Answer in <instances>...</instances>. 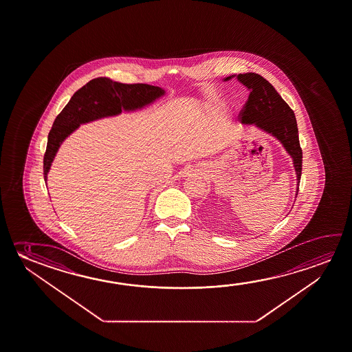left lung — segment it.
Here are the masks:
<instances>
[{
  "label": "left lung",
  "instance_id": "left-lung-1",
  "mask_svg": "<svg viewBox=\"0 0 352 352\" xmlns=\"http://www.w3.org/2000/svg\"><path fill=\"white\" fill-rule=\"evenodd\" d=\"M228 76L224 80H229ZM238 80L250 89L249 98L239 113L243 124H256L265 130L285 147L294 161L298 174V185L302 173V148L298 140V129L295 113L278 94L271 82L256 73L239 74Z\"/></svg>",
  "mask_w": 352,
  "mask_h": 352
}]
</instances>
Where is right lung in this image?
I'll return each mask as SVG.
<instances>
[{"instance_id":"obj_1","label":"right lung","mask_w":352,"mask_h":352,"mask_svg":"<svg viewBox=\"0 0 352 352\" xmlns=\"http://www.w3.org/2000/svg\"><path fill=\"white\" fill-rule=\"evenodd\" d=\"M164 95L161 87L148 84H123L109 78L89 81L72 96L50 130L46 151L43 155V178L47 180L51 163L62 141L82 124L124 111H134L146 106Z\"/></svg>"}]
</instances>
